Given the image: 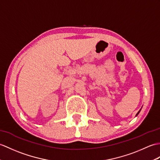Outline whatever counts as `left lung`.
Returning a JSON list of instances; mask_svg holds the SVG:
<instances>
[{"mask_svg":"<svg viewBox=\"0 0 160 160\" xmlns=\"http://www.w3.org/2000/svg\"><path fill=\"white\" fill-rule=\"evenodd\" d=\"M140 110H141V109H140ZM140 110L138 111V113H137V114H136V116H137V115H138V114H139V112H140Z\"/></svg>","mask_w":160,"mask_h":160,"instance_id":"left-lung-1","label":"left lung"}]
</instances>
